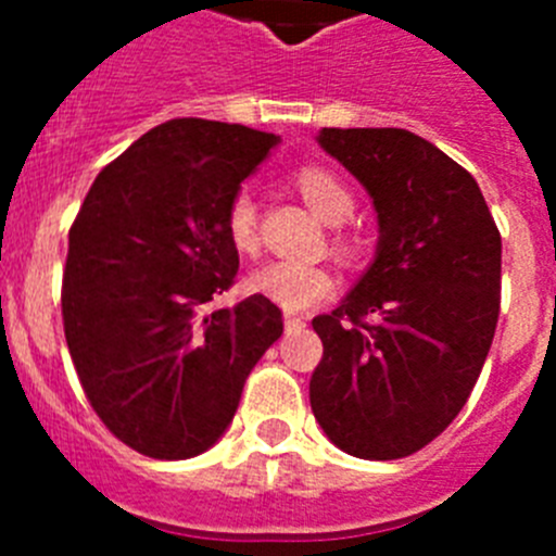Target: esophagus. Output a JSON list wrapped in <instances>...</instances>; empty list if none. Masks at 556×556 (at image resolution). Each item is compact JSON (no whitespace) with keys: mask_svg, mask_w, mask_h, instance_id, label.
I'll use <instances>...</instances> for the list:
<instances>
[{"mask_svg":"<svg viewBox=\"0 0 556 556\" xmlns=\"http://www.w3.org/2000/svg\"><path fill=\"white\" fill-rule=\"evenodd\" d=\"M283 328H287V333H301L303 328H306V320H303V317H294V314H287V317H283Z\"/></svg>","mask_w":556,"mask_h":556,"instance_id":"esophagus-1","label":"esophagus"}]
</instances>
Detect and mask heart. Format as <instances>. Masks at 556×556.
<instances>
[{"mask_svg": "<svg viewBox=\"0 0 556 556\" xmlns=\"http://www.w3.org/2000/svg\"><path fill=\"white\" fill-rule=\"evenodd\" d=\"M298 189L314 214L326 223H342L351 217L356 205L351 189L323 166H306L298 172ZM225 228L236 250L253 253L258 244V208L248 189L236 191L230 200ZM250 289L283 312H306L333 292V275L320 264L275 258L250 275Z\"/></svg>", "mask_w": 556, "mask_h": 556, "instance_id": "heart-1", "label": "heart"}]
</instances>
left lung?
<instances>
[{
	"label": "left lung",
	"mask_w": 556,
	"mask_h": 556,
	"mask_svg": "<svg viewBox=\"0 0 556 556\" xmlns=\"http://www.w3.org/2000/svg\"><path fill=\"white\" fill-rule=\"evenodd\" d=\"M323 150L365 186L376 258L331 314L308 401L337 448L401 459L459 415L501 306V233L479 184L401 127H323Z\"/></svg>",
	"instance_id": "8db88e82"
}]
</instances>
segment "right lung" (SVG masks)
<instances>
[{
	"label": "right lung",
	"instance_id": "add662e5",
	"mask_svg": "<svg viewBox=\"0 0 556 556\" xmlns=\"http://www.w3.org/2000/svg\"><path fill=\"white\" fill-rule=\"evenodd\" d=\"M278 141L228 122H164L97 175L68 230V353L102 424L139 454L208 451L283 333L262 294L211 308L239 269L230 200Z\"/></svg>",
	"mask_w": 556,
	"mask_h": 556
}]
</instances>
